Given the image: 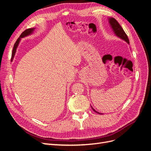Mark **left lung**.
Segmentation results:
<instances>
[{"instance_id": "left-lung-1", "label": "left lung", "mask_w": 151, "mask_h": 151, "mask_svg": "<svg viewBox=\"0 0 151 151\" xmlns=\"http://www.w3.org/2000/svg\"><path fill=\"white\" fill-rule=\"evenodd\" d=\"M108 20H109V24H110V26L112 28L114 33H115L118 36V37H119L120 38L122 39L123 40L125 41V42L128 44H129V38H128L127 35L125 33L124 30H123V28H122V26L120 25L119 23H118V21L115 19V18H113V17H109ZM91 108H92L93 110L94 111H95L96 113H99V114H101L102 115V113H100L96 111L92 106H91Z\"/></svg>"}]
</instances>
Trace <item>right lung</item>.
Returning <instances> with one entry per match:
<instances>
[{
  "label": "right lung",
  "instance_id": "obj_1",
  "mask_svg": "<svg viewBox=\"0 0 151 151\" xmlns=\"http://www.w3.org/2000/svg\"><path fill=\"white\" fill-rule=\"evenodd\" d=\"M34 30H35V28H29V29H26L24 31H23V32H22V33H21V35L20 36H19V38L17 40L16 42L15 43L14 45V48H13V50H12V53L11 60H13L14 57V55H15V53H16V48H17L18 45H19V42H20L21 38H24L25 36H27L31 35L32 33H33V32L34 31Z\"/></svg>",
  "mask_w": 151,
  "mask_h": 151
}]
</instances>
